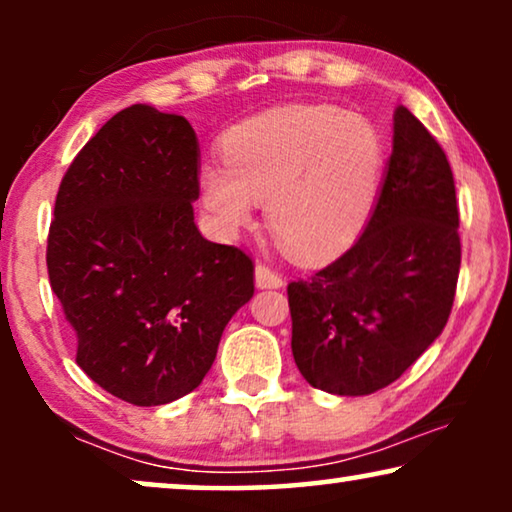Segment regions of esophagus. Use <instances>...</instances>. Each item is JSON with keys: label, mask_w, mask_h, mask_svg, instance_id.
<instances>
[{"label": "esophagus", "mask_w": 512, "mask_h": 512, "mask_svg": "<svg viewBox=\"0 0 512 512\" xmlns=\"http://www.w3.org/2000/svg\"><path fill=\"white\" fill-rule=\"evenodd\" d=\"M282 277L275 270L268 268L265 263H256V286L258 289H279L282 286Z\"/></svg>", "instance_id": "34e87169"}]
</instances>
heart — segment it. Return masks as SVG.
<instances>
[{
  "instance_id": "1",
  "label": "heart",
  "mask_w": 512,
  "mask_h": 512,
  "mask_svg": "<svg viewBox=\"0 0 512 512\" xmlns=\"http://www.w3.org/2000/svg\"><path fill=\"white\" fill-rule=\"evenodd\" d=\"M222 165L198 174L202 205L216 228L240 233L256 200L284 249L305 263L331 261L366 230L382 191L387 151L361 114L328 104H286L221 139Z\"/></svg>"
}]
</instances>
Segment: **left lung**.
<instances>
[{
  "instance_id": "1",
  "label": "left lung",
  "mask_w": 512,
  "mask_h": 512,
  "mask_svg": "<svg viewBox=\"0 0 512 512\" xmlns=\"http://www.w3.org/2000/svg\"><path fill=\"white\" fill-rule=\"evenodd\" d=\"M445 151L403 104L382 191L354 247L289 284L291 349L314 389L366 396L398 380L443 333L461 244Z\"/></svg>"
}]
</instances>
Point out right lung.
Returning <instances> with one entry per match:
<instances>
[{
  "mask_svg": "<svg viewBox=\"0 0 512 512\" xmlns=\"http://www.w3.org/2000/svg\"><path fill=\"white\" fill-rule=\"evenodd\" d=\"M198 172L191 123L132 104L83 146L55 198L48 279L76 363L142 408L191 394L254 296L251 258L195 226Z\"/></svg>",
  "mask_w": 512,
  "mask_h": 512,
  "instance_id": "obj_1",
  "label": "right lung"
}]
</instances>
